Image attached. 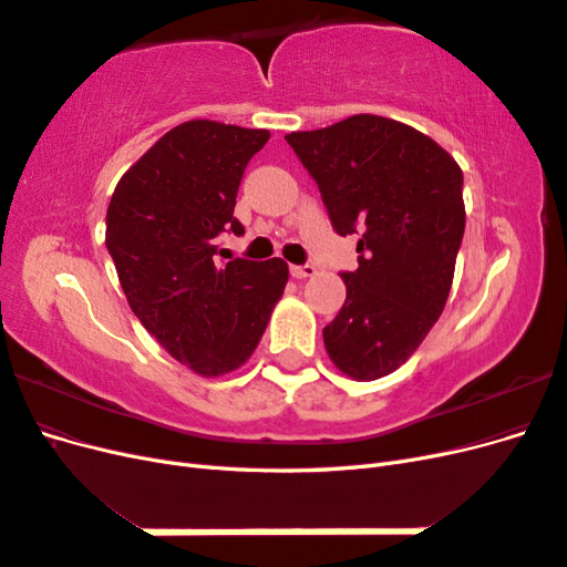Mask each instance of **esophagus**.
Listing matches in <instances>:
<instances>
[{
  "label": "esophagus",
  "mask_w": 567,
  "mask_h": 567,
  "mask_svg": "<svg viewBox=\"0 0 567 567\" xmlns=\"http://www.w3.org/2000/svg\"><path fill=\"white\" fill-rule=\"evenodd\" d=\"M290 274H293L296 279H310L317 274V267L315 265H293L290 267Z\"/></svg>",
  "instance_id": "esophagus-1"
}]
</instances>
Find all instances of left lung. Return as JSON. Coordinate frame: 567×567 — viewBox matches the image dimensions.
<instances>
[{
	"mask_svg": "<svg viewBox=\"0 0 567 567\" xmlns=\"http://www.w3.org/2000/svg\"><path fill=\"white\" fill-rule=\"evenodd\" d=\"M340 236L362 231L348 298L323 329L331 362L354 381L398 371L440 319L466 229L463 173L431 136L359 113L290 132Z\"/></svg>",
	"mask_w": 567,
	"mask_h": 567,
	"instance_id": "1",
	"label": "left lung"
}]
</instances>
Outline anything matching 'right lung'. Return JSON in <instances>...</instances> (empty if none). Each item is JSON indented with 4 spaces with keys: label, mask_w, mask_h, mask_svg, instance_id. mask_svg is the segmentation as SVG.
<instances>
[{
    "label": "right lung",
    "mask_w": 567,
    "mask_h": 567,
    "mask_svg": "<svg viewBox=\"0 0 567 567\" xmlns=\"http://www.w3.org/2000/svg\"><path fill=\"white\" fill-rule=\"evenodd\" d=\"M267 130L188 120L120 177L106 248L144 329L203 379L244 367L288 284L281 257L217 265V238L244 234L234 217L248 161Z\"/></svg>",
    "instance_id": "obj_1"
}]
</instances>
